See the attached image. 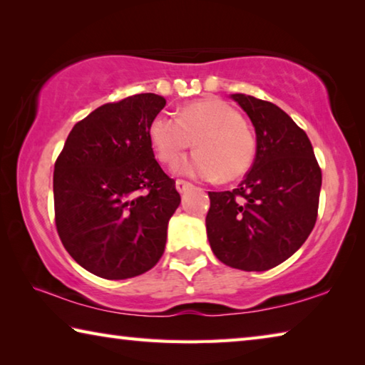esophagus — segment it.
<instances>
[{
	"label": "esophagus",
	"instance_id": "obj_1",
	"mask_svg": "<svg viewBox=\"0 0 365 365\" xmlns=\"http://www.w3.org/2000/svg\"><path fill=\"white\" fill-rule=\"evenodd\" d=\"M191 187H193V185L187 182V180H180V178H178V180L175 182V188H177L178 193H185V191H188Z\"/></svg>",
	"mask_w": 365,
	"mask_h": 365
}]
</instances>
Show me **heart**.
I'll use <instances>...</instances> for the list:
<instances>
[{
    "mask_svg": "<svg viewBox=\"0 0 365 365\" xmlns=\"http://www.w3.org/2000/svg\"><path fill=\"white\" fill-rule=\"evenodd\" d=\"M148 137L156 158L170 164L195 145L191 158L174 164L175 174L217 178L232 182L251 169L256 158L257 141L242 114L225 101L206 98L178 109L177 119L158 114L150 122Z\"/></svg>",
    "mask_w": 365,
    "mask_h": 365,
    "instance_id": "obj_1",
    "label": "heart"
}]
</instances>
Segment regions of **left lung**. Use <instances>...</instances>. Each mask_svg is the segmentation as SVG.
I'll use <instances>...</instances> for the list:
<instances>
[{"mask_svg": "<svg viewBox=\"0 0 365 365\" xmlns=\"http://www.w3.org/2000/svg\"><path fill=\"white\" fill-rule=\"evenodd\" d=\"M255 125L257 150L238 188L209 191L211 250L228 267L262 272L294 255L317 220L322 170L306 132L274 103L232 95Z\"/></svg>", "mask_w": 365, "mask_h": 365, "instance_id": "1", "label": "left lung"}]
</instances>
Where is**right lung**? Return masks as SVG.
<instances>
[{
	"label": "right lung",
	"mask_w": 365,
	"mask_h": 365,
	"mask_svg": "<svg viewBox=\"0 0 365 365\" xmlns=\"http://www.w3.org/2000/svg\"><path fill=\"white\" fill-rule=\"evenodd\" d=\"M164 106L154 93L103 104L73 125L54 164L61 242L101 279L141 275L164 255L169 219L180 205L148 137Z\"/></svg>",
	"instance_id": "1"
}]
</instances>
